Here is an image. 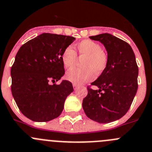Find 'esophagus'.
Instances as JSON below:
<instances>
[{"mask_svg":"<svg viewBox=\"0 0 152 152\" xmlns=\"http://www.w3.org/2000/svg\"><path fill=\"white\" fill-rule=\"evenodd\" d=\"M73 89H74L75 91L78 88V85H76V84H73Z\"/></svg>","mask_w":152,"mask_h":152,"instance_id":"34e87169","label":"esophagus"}]
</instances>
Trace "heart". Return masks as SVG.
<instances>
[{"instance_id": "1", "label": "heart", "mask_w": 152, "mask_h": 152, "mask_svg": "<svg viewBox=\"0 0 152 152\" xmlns=\"http://www.w3.org/2000/svg\"><path fill=\"white\" fill-rule=\"evenodd\" d=\"M78 55L82 61L83 68H74L69 70L66 74L68 81L76 85H82L94 79L96 73L99 75L105 70L107 57L102 50L99 44L94 41L83 40L76 45ZM61 62L65 69H70L76 64V53L71 47H67L63 51L61 56Z\"/></svg>"}]
</instances>
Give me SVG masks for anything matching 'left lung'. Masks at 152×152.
I'll list each match as a JSON object with an SVG mask.
<instances>
[{
  "instance_id": "left-lung-1",
  "label": "left lung",
  "mask_w": 152,
  "mask_h": 152,
  "mask_svg": "<svg viewBox=\"0 0 152 152\" xmlns=\"http://www.w3.org/2000/svg\"><path fill=\"white\" fill-rule=\"evenodd\" d=\"M104 45L107 54L105 70L88 89L82 107L88 118L99 123L116 121L127 113L137 91L138 67L132 47L109 33L91 36Z\"/></svg>"
}]
</instances>
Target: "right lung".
<instances>
[{
  "mask_svg": "<svg viewBox=\"0 0 152 152\" xmlns=\"http://www.w3.org/2000/svg\"><path fill=\"white\" fill-rule=\"evenodd\" d=\"M75 38L42 33L22 45L11 68L12 94L21 113L35 122H48L62 112L66 98L73 91L64 75L61 56Z\"/></svg>",
  "mask_w": 152,
  "mask_h": 152,
  "instance_id": "right-lung-1",
  "label": "right lung"
}]
</instances>
